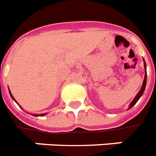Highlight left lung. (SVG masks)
I'll list each match as a JSON object with an SVG mask.
<instances>
[{"instance_id": "1", "label": "left lung", "mask_w": 156, "mask_h": 156, "mask_svg": "<svg viewBox=\"0 0 156 156\" xmlns=\"http://www.w3.org/2000/svg\"><path fill=\"white\" fill-rule=\"evenodd\" d=\"M144 69H145V76H144V82H143V85H142V87H141V89L140 90V92H138V94L136 95V97L134 98V100H132V103L130 104V106H129V109L132 108V107L135 105V104L137 103V101H138L139 100H140V98L142 96V95L144 94V90H145V87H146V83H147V71H146V63H145V60L144 59Z\"/></svg>"}]
</instances>
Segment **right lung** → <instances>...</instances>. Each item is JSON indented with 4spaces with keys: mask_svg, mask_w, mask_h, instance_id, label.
Returning a JSON list of instances; mask_svg holds the SVG:
<instances>
[{
    "mask_svg": "<svg viewBox=\"0 0 156 156\" xmlns=\"http://www.w3.org/2000/svg\"><path fill=\"white\" fill-rule=\"evenodd\" d=\"M9 93H10V96H11L12 98L15 100V99L13 98V96H12V93H11V92H10V91H9ZM15 101H16V100H15ZM16 104H17V102H16ZM19 106H20V105H19ZM45 115V113H44V114H40V115H38V114H33V115H34V116H43V115Z\"/></svg>",
    "mask_w": 156,
    "mask_h": 156,
    "instance_id": "obj_1",
    "label": "right lung"
}]
</instances>
